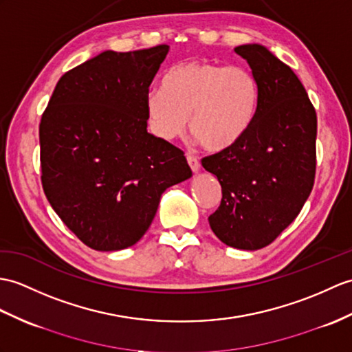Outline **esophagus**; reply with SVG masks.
<instances>
[{"label":"esophagus","instance_id":"esophagus-1","mask_svg":"<svg viewBox=\"0 0 352 352\" xmlns=\"http://www.w3.org/2000/svg\"><path fill=\"white\" fill-rule=\"evenodd\" d=\"M187 162H189V166H190V169L193 170V173H198L199 168H201L199 160L196 159L195 156H192V154H187Z\"/></svg>","mask_w":352,"mask_h":352}]
</instances>
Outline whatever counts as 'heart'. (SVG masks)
Listing matches in <instances>:
<instances>
[{
    "mask_svg": "<svg viewBox=\"0 0 352 352\" xmlns=\"http://www.w3.org/2000/svg\"><path fill=\"white\" fill-rule=\"evenodd\" d=\"M163 91H151L145 112L153 133L163 141L190 133L208 151H222L248 132L258 106V82L241 65L192 60L174 65Z\"/></svg>",
    "mask_w": 352,
    "mask_h": 352,
    "instance_id": "b5f03b06",
    "label": "heart"
}]
</instances>
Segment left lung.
<instances>
[{
  "mask_svg": "<svg viewBox=\"0 0 352 352\" xmlns=\"http://www.w3.org/2000/svg\"><path fill=\"white\" fill-rule=\"evenodd\" d=\"M234 51L258 82L255 117L239 142L201 162L222 186L211 230L226 246L258 250L294 222L312 192L316 112L296 73L267 47Z\"/></svg>",
  "mask_w": 352,
  "mask_h": 352,
  "instance_id": "left-lung-1",
  "label": "left lung"
}]
</instances>
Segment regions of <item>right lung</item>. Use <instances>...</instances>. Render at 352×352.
Masks as SVG:
<instances>
[{
	"label": "right lung",
	"mask_w": 352,
	"mask_h": 352,
	"mask_svg": "<svg viewBox=\"0 0 352 352\" xmlns=\"http://www.w3.org/2000/svg\"><path fill=\"white\" fill-rule=\"evenodd\" d=\"M168 45L104 51L60 78L40 121L46 198L100 252L133 246L168 187L192 177L184 153L146 132L145 99Z\"/></svg>",
	"instance_id": "add662e5"
}]
</instances>
